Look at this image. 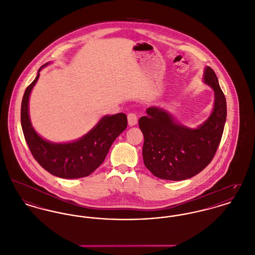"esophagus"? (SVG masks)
<instances>
[{
    "label": "esophagus",
    "mask_w": 255,
    "mask_h": 255,
    "mask_svg": "<svg viewBox=\"0 0 255 255\" xmlns=\"http://www.w3.org/2000/svg\"><path fill=\"white\" fill-rule=\"evenodd\" d=\"M128 126L129 127H133L137 124V116L134 113H129L128 115Z\"/></svg>",
    "instance_id": "esophagus-1"
}]
</instances>
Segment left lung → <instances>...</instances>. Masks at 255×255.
<instances>
[{"label": "left lung", "mask_w": 255, "mask_h": 255, "mask_svg": "<svg viewBox=\"0 0 255 255\" xmlns=\"http://www.w3.org/2000/svg\"><path fill=\"white\" fill-rule=\"evenodd\" d=\"M203 82L214 93L213 107L207 120L197 128L178 122L165 109L152 106L139 119L144 136L143 161L157 177L179 181L201 172L214 157L227 117V104L218 79L209 66Z\"/></svg>", "instance_id": "8db88e82"}]
</instances>
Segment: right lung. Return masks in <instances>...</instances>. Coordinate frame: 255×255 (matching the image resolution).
<instances>
[{
	"label": "right lung",
	"instance_id": "obj_1",
	"mask_svg": "<svg viewBox=\"0 0 255 255\" xmlns=\"http://www.w3.org/2000/svg\"><path fill=\"white\" fill-rule=\"evenodd\" d=\"M50 63L39 69L24 93L20 116L24 137L35 160L50 174L66 179L86 177L104 162L115 139L127 128L128 118L124 113L105 115L85 135L69 142H52L42 137L32 126L29 99L41 70Z\"/></svg>",
	"mask_w": 255,
	"mask_h": 255
}]
</instances>
